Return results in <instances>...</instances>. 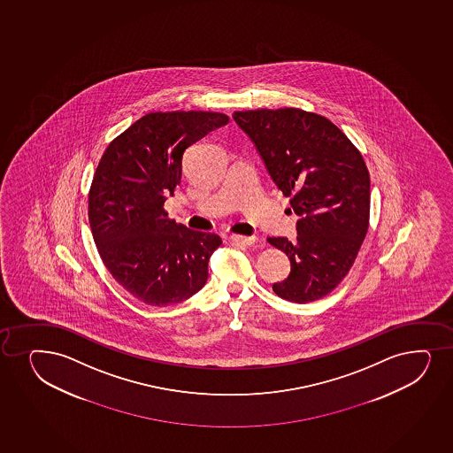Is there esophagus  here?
<instances>
[{
	"mask_svg": "<svg viewBox=\"0 0 453 453\" xmlns=\"http://www.w3.org/2000/svg\"><path fill=\"white\" fill-rule=\"evenodd\" d=\"M229 242H233L235 245L250 246L257 242V237H254V235L248 237V235L231 234L229 235Z\"/></svg>",
	"mask_w": 453,
	"mask_h": 453,
	"instance_id": "1",
	"label": "esophagus"
}]
</instances>
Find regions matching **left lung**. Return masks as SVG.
Wrapping results in <instances>:
<instances>
[{"label":"left lung","mask_w":453,"mask_h":453,"mask_svg":"<svg viewBox=\"0 0 453 453\" xmlns=\"http://www.w3.org/2000/svg\"><path fill=\"white\" fill-rule=\"evenodd\" d=\"M233 118L299 216L296 240L269 237L290 260V273L272 288L287 301H318L343 281L367 234L370 178L363 156L316 113L261 109Z\"/></svg>","instance_id":"obj_1"}]
</instances>
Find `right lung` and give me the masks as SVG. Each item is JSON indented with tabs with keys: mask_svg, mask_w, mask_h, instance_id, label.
<instances>
[{
	"mask_svg": "<svg viewBox=\"0 0 453 453\" xmlns=\"http://www.w3.org/2000/svg\"><path fill=\"white\" fill-rule=\"evenodd\" d=\"M214 111H157L135 120L111 142L88 193V222L111 276L152 307L198 293L218 234L167 219L165 201L180 186L182 158L193 143L228 124Z\"/></svg>",
	"mask_w": 453,
	"mask_h": 453,
	"instance_id": "add662e5",
	"label": "right lung"
}]
</instances>
